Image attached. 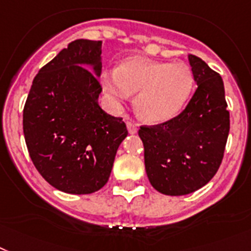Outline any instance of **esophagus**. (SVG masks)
I'll use <instances>...</instances> for the list:
<instances>
[{"mask_svg":"<svg viewBox=\"0 0 251 251\" xmlns=\"http://www.w3.org/2000/svg\"><path fill=\"white\" fill-rule=\"evenodd\" d=\"M126 125H127V130H129L130 134H135V132L138 131V125H136V124H134V122L127 121L126 122Z\"/></svg>","mask_w":251,"mask_h":251,"instance_id":"1","label":"esophagus"}]
</instances>
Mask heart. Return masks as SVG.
<instances>
[{
    "mask_svg": "<svg viewBox=\"0 0 251 251\" xmlns=\"http://www.w3.org/2000/svg\"><path fill=\"white\" fill-rule=\"evenodd\" d=\"M102 85L113 106L135 94V108L143 119L161 124L174 119L185 106L194 74L181 61L165 62L143 57L122 61L116 71L103 73Z\"/></svg>",
    "mask_w": 251,
    "mask_h": 251,
    "instance_id": "b5f03b06",
    "label": "heart"
}]
</instances>
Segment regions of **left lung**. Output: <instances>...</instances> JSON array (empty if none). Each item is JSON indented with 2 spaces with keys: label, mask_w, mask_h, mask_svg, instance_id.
Returning a JSON list of instances; mask_svg holds the SVG:
<instances>
[{
  "label": "left lung",
  "mask_w": 251,
  "mask_h": 251,
  "mask_svg": "<svg viewBox=\"0 0 251 251\" xmlns=\"http://www.w3.org/2000/svg\"><path fill=\"white\" fill-rule=\"evenodd\" d=\"M189 62L198 88L184 111L139 130L151 186L172 197L194 193L213 178L229 132L222 77L194 54Z\"/></svg>",
  "instance_id": "1"
}]
</instances>
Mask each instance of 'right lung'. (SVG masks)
I'll return each instance as SVG.
<instances>
[{
	"label": "right lung",
	"mask_w": 251,
	"mask_h": 251,
	"mask_svg": "<svg viewBox=\"0 0 251 251\" xmlns=\"http://www.w3.org/2000/svg\"><path fill=\"white\" fill-rule=\"evenodd\" d=\"M100 53V41L67 44L38 71L23 111L31 161L48 184L64 193L102 189L119 145L127 136L122 117L108 115L98 104Z\"/></svg>",
	"instance_id": "add662e5"
}]
</instances>
